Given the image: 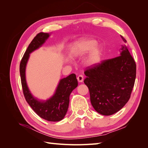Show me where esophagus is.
Returning <instances> with one entry per match:
<instances>
[{
  "instance_id": "esophagus-1",
  "label": "esophagus",
  "mask_w": 148,
  "mask_h": 148,
  "mask_svg": "<svg viewBox=\"0 0 148 148\" xmlns=\"http://www.w3.org/2000/svg\"><path fill=\"white\" fill-rule=\"evenodd\" d=\"M83 79H84V78H83V75H79V76H78L77 79H78V82H79V83L83 82Z\"/></svg>"
}]
</instances>
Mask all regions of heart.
<instances>
[{
	"instance_id": "obj_1",
	"label": "heart",
	"mask_w": 148,
	"mask_h": 148,
	"mask_svg": "<svg viewBox=\"0 0 148 148\" xmlns=\"http://www.w3.org/2000/svg\"><path fill=\"white\" fill-rule=\"evenodd\" d=\"M73 52L77 56L89 54L84 60V64L88 66H93L100 64L102 60L104 48L101 44L93 38L80 39L76 42L73 47Z\"/></svg>"
}]
</instances>
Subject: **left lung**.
<instances>
[{"instance_id":"8db88e82","label":"left lung","mask_w":148,"mask_h":148,"mask_svg":"<svg viewBox=\"0 0 148 148\" xmlns=\"http://www.w3.org/2000/svg\"><path fill=\"white\" fill-rule=\"evenodd\" d=\"M124 42L126 40L121 36ZM136 66L126 46L120 56L102 61L84 71V83L88 86L91 104L103 115L117 112L127 104L136 78Z\"/></svg>"}]
</instances>
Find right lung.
<instances>
[{
	"mask_svg": "<svg viewBox=\"0 0 148 148\" xmlns=\"http://www.w3.org/2000/svg\"><path fill=\"white\" fill-rule=\"evenodd\" d=\"M50 34L39 33L31 42L24 53L20 65V73L22 88L25 99L33 110L40 117L50 122H59L65 117L68 110L71 92L78 86V81L74 73L60 80L56 92L46 101L39 100L31 93L26 81V66L29 54L46 42Z\"/></svg>",
	"mask_w": 148,
	"mask_h": 148,
	"instance_id": "obj_1",
	"label": "right lung"
}]
</instances>
